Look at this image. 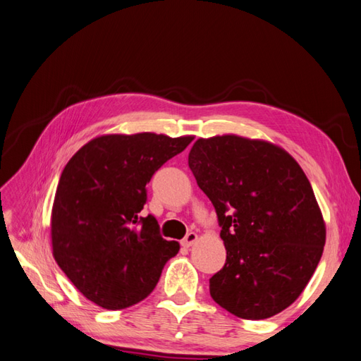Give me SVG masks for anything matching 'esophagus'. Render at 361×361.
I'll return each instance as SVG.
<instances>
[{
  "label": "esophagus",
  "mask_w": 361,
  "mask_h": 361,
  "mask_svg": "<svg viewBox=\"0 0 361 361\" xmlns=\"http://www.w3.org/2000/svg\"><path fill=\"white\" fill-rule=\"evenodd\" d=\"M197 233L196 232H190V233H187V237H185L180 243H182V246L183 247H191V246H194L197 243Z\"/></svg>",
  "instance_id": "34e87169"
}]
</instances>
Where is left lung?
<instances>
[{"label":"left lung","instance_id":"8db88e82","mask_svg":"<svg viewBox=\"0 0 361 361\" xmlns=\"http://www.w3.org/2000/svg\"><path fill=\"white\" fill-rule=\"evenodd\" d=\"M188 165L216 208L226 247L211 298L241 319L281 313L307 287L326 238L305 173L279 145L233 133L199 138Z\"/></svg>","mask_w":361,"mask_h":361}]
</instances>
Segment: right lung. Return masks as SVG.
<instances>
[{
    "label": "right lung",
    "instance_id": "right-lung-1",
    "mask_svg": "<svg viewBox=\"0 0 361 361\" xmlns=\"http://www.w3.org/2000/svg\"><path fill=\"white\" fill-rule=\"evenodd\" d=\"M192 141L141 132L108 133L68 161L51 209L53 257L80 293L106 310L138 304L157 287L180 246L159 235L153 216L138 217L162 164Z\"/></svg>",
    "mask_w": 361,
    "mask_h": 361
}]
</instances>
